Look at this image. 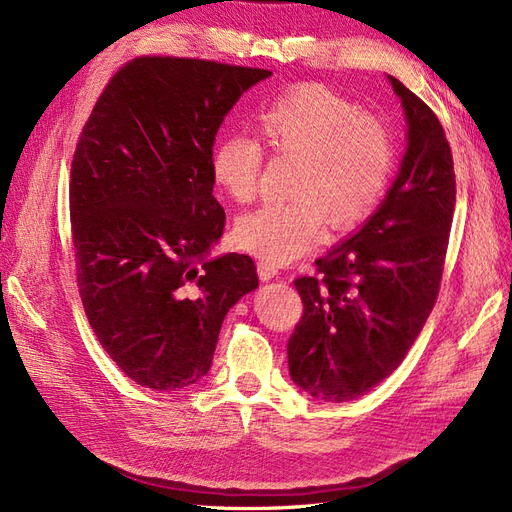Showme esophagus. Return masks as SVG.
<instances>
[{
	"mask_svg": "<svg viewBox=\"0 0 512 512\" xmlns=\"http://www.w3.org/2000/svg\"><path fill=\"white\" fill-rule=\"evenodd\" d=\"M257 272H259V279L261 281H272L274 276L279 274V268H276L274 264H268V261H259Z\"/></svg>",
	"mask_w": 512,
	"mask_h": 512,
	"instance_id": "1",
	"label": "esophagus"
}]
</instances>
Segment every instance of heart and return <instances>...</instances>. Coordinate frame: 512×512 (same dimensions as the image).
Instances as JSON below:
<instances>
[{
  "label": "heart",
  "instance_id": "obj_1",
  "mask_svg": "<svg viewBox=\"0 0 512 512\" xmlns=\"http://www.w3.org/2000/svg\"><path fill=\"white\" fill-rule=\"evenodd\" d=\"M259 124L276 154L302 158L296 197L264 203L238 221V242L261 261L289 264L324 238L326 214L332 225L352 227L386 197L397 165L390 128L328 87H291L266 105ZM261 165L264 150L248 133L225 135L212 152L214 182L238 203L255 199Z\"/></svg>",
  "mask_w": 512,
  "mask_h": 512
}]
</instances>
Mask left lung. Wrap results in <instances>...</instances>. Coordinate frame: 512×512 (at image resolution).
Listing matches in <instances>:
<instances>
[{"label":"left lung","instance_id":"obj_1","mask_svg":"<svg viewBox=\"0 0 512 512\" xmlns=\"http://www.w3.org/2000/svg\"><path fill=\"white\" fill-rule=\"evenodd\" d=\"M407 120L397 180L356 236L294 281L304 313L287 343L289 375L317 401L362 397L399 367L433 309L457 201L437 115L394 77Z\"/></svg>","mask_w":512,"mask_h":512}]
</instances>
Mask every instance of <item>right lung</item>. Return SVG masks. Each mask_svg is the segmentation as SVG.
Returning a JSON list of instances; mask_svg holds the SVG:
<instances>
[{"mask_svg": "<svg viewBox=\"0 0 512 512\" xmlns=\"http://www.w3.org/2000/svg\"><path fill=\"white\" fill-rule=\"evenodd\" d=\"M272 75L143 55L96 100L72 156L70 223L79 294L111 360L171 392L210 371L229 309L259 285L253 259H208L225 210L212 148L238 98Z\"/></svg>", "mask_w": 512, "mask_h": 512, "instance_id": "1", "label": "right lung"}]
</instances>
